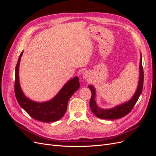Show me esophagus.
Wrapping results in <instances>:
<instances>
[{"instance_id": "34e87169", "label": "esophagus", "mask_w": 156, "mask_h": 156, "mask_svg": "<svg viewBox=\"0 0 156 156\" xmlns=\"http://www.w3.org/2000/svg\"><path fill=\"white\" fill-rule=\"evenodd\" d=\"M82 76L83 78L84 79H87V78H88V77L90 76V73L88 72H87V71H86V72H84L82 74Z\"/></svg>"}]
</instances>
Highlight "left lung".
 <instances>
[{"mask_svg": "<svg viewBox=\"0 0 156 156\" xmlns=\"http://www.w3.org/2000/svg\"><path fill=\"white\" fill-rule=\"evenodd\" d=\"M144 81V72L142 65V55L140 53V64H139V77L138 86L136 88L134 95L130 100L122 104L116 105L111 108H102L98 107L96 101V90L92 85H89L88 88L91 90L92 97L90 101V107L91 111L99 119L106 120H115L120 119L126 116L131 111L137 101L139 96L142 93Z\"/></svg>", "mask_w": 156, "mask_h": 156, "instance_id": "8db88e82", "label": "left lung"}]
</instances>
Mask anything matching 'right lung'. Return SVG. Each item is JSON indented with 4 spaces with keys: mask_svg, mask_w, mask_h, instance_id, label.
Listing matches in <instances>:
<instances>
[{
    "mask_svg": "<svg viewBox=\"0 0 156 156\" xmlns=\"http://www.w3.org/2000/svg\"><path fill=\"white\" fill-rule=\"evenodd\" d=\"M23 53V51L20 54L16 67L15 94L19 104L35 120L44 122H52L60 120L67 110L69 98L80 87L79 77H75L70 79L51 100L45 102L32 101L26 97L20 83L19 69Z\"/></svg>",
    "mask_w": 156,
    "mask_h": 156,
    "instance_id": "right-lung-1",
    "label": "right lung"
}]
</instances>
